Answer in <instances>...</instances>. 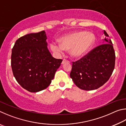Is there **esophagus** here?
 Listing matches in <instances>:
<instances>
[{
	"mask_svg": "<svg viewBox=\"0 0 126 126\" xmlns=\"http://www.w3.org/2000/svg\"><path fill=\"white\" fill-rule=\"evenodd\" d=\"M67 62H69V61H67V60H66V59H63V60L62 62V64H64V63H67Z\"/></svg>",
	"mask_w": 126,
	"mask_h": 126,
	"instance_id": "34e87169",
	"label": "esophagus"
}]
</instances>
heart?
Listing matches in <instances>:
<instances>
[{"label": "heart", "mask_w": 126, "mask_h": 126, "mask_svg": "<svg viewBox=\"0 0 126 126\" xmlns=\"http://www.w3.org/2000/svg\"><path fill=\"white\" fill-rule=\"evenodd\" d=\"M94 42V38L91 33L86 32H77L66 35L59 39V43L52 42L50 44L53 52L60 53L66 49L74 58H79L86 55Z\"/></svg>", "instance_id": "1"}]
</instances>
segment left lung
Returning <instances> with one entry per match:
<instances>
[{"instance_id": "1", "label": "left lung", "mask_w": 126, "mask_h": 126, "mask_svg": "<svg viewBox=\"0 0 126 126\" xmlns=\"http://www.w3.org/2000/svg\"><path fill=\"white\" fill-rule=\"evenodd\" d=\"M103 44L73 62L70 77L78 88L85 91L97 89L111 76L115 65V52L111 40L105 31Z\"/></svg>"}]
</instances>
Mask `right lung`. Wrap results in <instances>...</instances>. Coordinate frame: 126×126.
Returning a JSON list of instances; mask_svg holds the SVG:
<instances>
[{
    "label": "right lung",
    "mask_w": 126,
    "mask_h": 126,
    "mask_svg": "<svg viewBox=\"0 0 126 126\" xmlns=\"http://www.w3.org/2000/svg\"><path fill=\"white\" fill-rule=\"evenodd\" d=\"M43 31L25 35L12 49L11 66L15 78L23 88L38 92L49 86L62 59L52 56Z\"/></svg>",
    "instance_id": "add662e5"
}]
</instances>
